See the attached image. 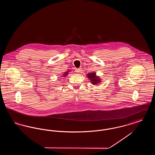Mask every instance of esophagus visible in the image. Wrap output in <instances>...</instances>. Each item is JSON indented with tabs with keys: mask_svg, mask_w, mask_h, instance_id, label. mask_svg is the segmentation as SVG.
I'll return each instance as SVG.
<instances>
[{
	"mask_svg": "<svg viewBox=\"0 0 155 155\" xmlns=\"http://www.w3.org/2000/svg\"><path fill=\"white\" fill-rule=\"evenodd\" d=\"M75 71H76L77 73H80V71H81V69H80V68H76V69H75Z\"/></svg>",
	"mask_w": 155,
	"mask_h": 155,
	"instance_id": "34e87169",
	"label": "esophagus"
}]
</instances>
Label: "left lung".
<instances>
[{
    "mask_svg": "<svg viewBox=\"0 0 155 155\" xmlns=\"http://www.w3.org/2000/svg\"><path fill=\"white\" fill-rule=\"evenodd\" d=\"M87 77L93 85H96L101 82V80L97 76H96L95 73H91L90 74H88Z\"/></svg>",
    "mask_w": 155,
    "mask_h": 155,
    "instance_id": "1",
    "label": "left lung"
}]
</instances>
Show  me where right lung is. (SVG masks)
<instances>
[{
  "label": "right lung",
  "mask_w": 155,
  "mask_h": 155,
  "mask_svg": "<svg viewBox=\"0 0 155 155\" xmlns=\"http://www.w3.org/2000/svg\"><path fill=\"white\" fill-rule=\"evenodd\" d=\"M68 72L69 71H66V72H65L64 74H63V76L62 77H66L67 74H68Z\"/></svg>",
  "instance_id": "1"
}]
</instances>
